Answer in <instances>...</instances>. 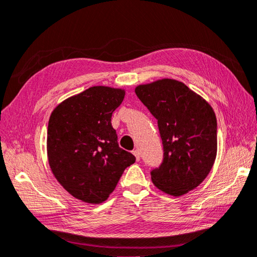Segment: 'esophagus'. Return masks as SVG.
<instances>
[{
    "label": "esophagus",
    "instance_id": "obj_1",
    "mask_svg": "<svg viewBox=\"0 0 257 257\" xmlns=\"http://www.w3.org/2000/svg\"><path fill=\"white\" fill-rule=\"evenodd\" d=\"M133 155H134V156H136L138 162L140 161V151H139V150H133Z\"/></svg>",
    "mask_w": 257,
    "mask_h": 257
}]
</instances>
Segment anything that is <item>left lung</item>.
<instances>
[{
	"label": "left lung",
	"mask_w": 257,
	"mask_h": 257,
	"mask_svg": "<svg viewBox=\"0 0 257 257\" xmlns=\"http://www.w3.org/2000/svg\"><path fill=\"white\" fill-rule=\"evenodd\" d=\"M141 102L157 119L164 159L151 171L159 190L182 196L199 186L216 158V116L207 101L182 82L158 79L136 87Z\"/></svg>",
	"instance_id": "8db88e82"
}]
</instances>
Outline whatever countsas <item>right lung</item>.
I'll use <instances>...</instances> for the list:
<instances>
[{
  "label": "right lung",
  "instance_id": "1",
  "mask_svg": "<svg viewBox=\"0 0 257 257\" xmlns=\"http://www.w3.org/2000/svg\"><path fill=\"white\" fill-rule=\"evenodd\" d=\"M125 91L92 86L62 101L48 125L49 165L54 178L76 199L89 204L106 200L126 167L136 162L119 148L111 115Z\"/></svg>",
  "mask_w": 257,
  "mask_h": 257
}]
</instances>
